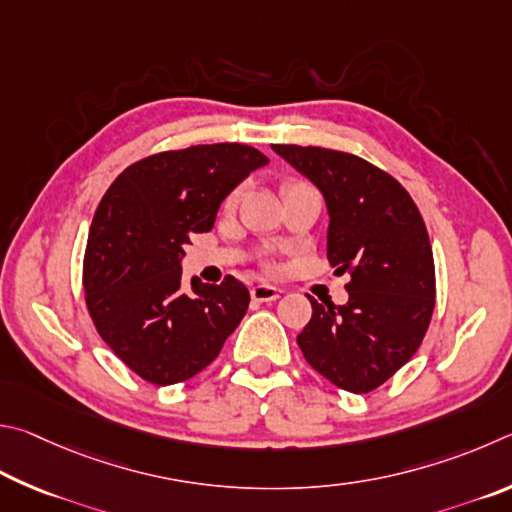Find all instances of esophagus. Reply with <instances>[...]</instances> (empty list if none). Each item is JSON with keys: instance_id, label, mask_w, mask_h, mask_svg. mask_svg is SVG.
I'll list each match as a JSON object with an SVG mask.
<instances>
[{"instance_id": "esophagus-1", "label": "esophagus", "mask_w": 512, "mask_h": 512, "mask_svg": "<svg viewBox=\"0 0 512 512\" xmlns=\"http://www.w3.org/2000/svg\"><path fill=\"white\" fill-rule=\"evenodd\" d=\"M279 297H281V290L274 288V285H254V288H251V299L254 301L265 303V301H276Z\"/></svg>"}]
</instances>
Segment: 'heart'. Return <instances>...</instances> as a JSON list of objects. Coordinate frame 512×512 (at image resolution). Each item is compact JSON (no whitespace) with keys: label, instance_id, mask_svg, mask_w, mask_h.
Masks as SVG:
<instances>
[{"label":"heart","instance_id":"obj_1","mask_svg":"<svg viewBox=\"0 0 512 512\" xmlns=\"http://www.w3.org/2000/svg\"><path fill=\"white\" fill-rule=\"evenodd\" d=\"M299 184H303V182H285V184H283V193L288 191V188L299 186ZM240 195H242L240 188H233L231 193H227V197H224V200H222V211H224V213H233V211H236L238 204H240Z\"/></svg>","mask_w":512,"mask_h":512}]
</instances>
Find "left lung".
I'll return each instance as SVG.
<instances>
[{
	"instance_id": "1",
	"label": "left lung",
	"mask_w": 512,
	"mask_h": 512,
	"mask_svg": "<svg viewBox=\"0 0 512 512\" xmlns=\"http://www.w3.org/2000/svg\"><path fill=\"white\" fill-rule=\"evenodd\" d=\"M326 197L328 261L351 274L348 303H319L297 337L306 362L339 389L369 393L420 348L436 306L432 242L396 177L351 152L272 146Z\"/></svg>"
}]
</instances>
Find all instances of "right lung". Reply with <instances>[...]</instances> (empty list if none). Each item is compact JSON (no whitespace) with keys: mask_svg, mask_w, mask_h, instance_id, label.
Returning a JSON list of instances; mask_svg holds the SVG:
<instances>
[{"mask_svg":"<svg viewBox=\"0 0 512 512\" xmlns=\"http://www.w3.org/2000/svg\"><path fill=\"white\" fill-rule=\"evenodd\" d=\"M265 164L242 143H200L134 161L107 188L87 236L85 303L96 333L141 380H191L245 317V285L191 279L186 292L179 258L213 227L231 188Z\"/></svg>","mask_w":512,"mask_h":512,"instance_id":"right-lung-1","label":"right lung"}]
</instances>
